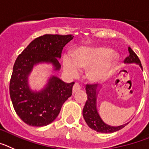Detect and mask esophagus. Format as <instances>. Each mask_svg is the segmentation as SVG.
I'll return each mask as SVG.
<instances>
[{
  "mask_svg": "<svg viewBox=\"0 0 149 149\" xmlns=\"http://www.w3.org/2000/svg\"><path fill=\"white\" fill-rule=\"evenodd\" d=\"M80 89H81V86L79 85V84H78V83H75L74 85H73V93H75V92H76V91H79Z\"/></svg>",
  "mask_w": 149,
  "mask_h": 149,
  "instance_id": "1",
  "label": "esophagus"
}]
</instances>
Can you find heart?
Instances as JSON below:
<instances>
[{
    "label": "heart",
    "instance_id": "obj_1",
    "mask_svg": "<svg viewBox=\"0 0 149 149\" xmlns=\"http://www.w3.org/2000/svg\"><path fill=\"white\" fill-rule=\"evenodd\" d=\"M117 56L111 54V50L104 47H94L79 50L73 60L69 57L64 59L65 71L76 76L79 70L91 68L88 72V79L93 82H100L108 77L117 61Z\"/></svg>",
    "mask_w": 149,
    "mask_h": 149
}]
</instances>
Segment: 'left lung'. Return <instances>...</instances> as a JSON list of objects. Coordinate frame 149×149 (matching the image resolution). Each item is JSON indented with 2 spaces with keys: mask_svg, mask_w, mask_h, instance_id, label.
<instances>
[{
  "mask_svg": "<svg viewBox=\"0 0 149 149\" xmlns=\"http://www.w3.org/2000/svg\"><path fill=\"white\" fill-rule=\"evenodd\" d=\"M128 52H129V56L125 58L124 63L125 64L134 63L140 65V68L143 69L140 60L131 47H128ZM85 90L88 95V100L83 108L82 114L84 120L91 129L94 130L97 132H100V133H113V132L122 129L126 125H128V123L120 125V126H111L104 123L98 113L97 108H96V98L100 91V89L97 88V84H88L86 85Z\"/></svg>",
  "mask_w": 149,
  "mask_h": 149,
  "instance_id": "8db88e82",
  "label": "left lung"
}]
</instances>
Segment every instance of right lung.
Listing matches in <instances>:
<instances>
[{
	"instance_id": "1",
	"label": "right lung",
	"mask_w": 149,
	"mask_h": 149,
	"mask_svg": "<svg viewBox=\"0 0 149 149\" xmlns=\"http://www.w3.org/2000/svg\"><path fill=\"white\" fill-rule=\"evenodd\" d=\"M73 38L72 35H44L33 40L15 60L9 94L16 113L26 124L36 127L50 124L71 96L73 81L65 83L52 76L42 90L33 91L28 79L34 65L40 63L52 64L54 70H59L57 58H61L63 47Z\"/></svg>"
}]
</instances>
